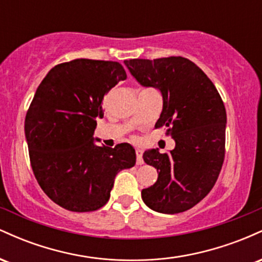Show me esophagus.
Returning <instances> with one entry per match:
<instances>
[{"label":"esophagus","instance_id":"obj_1","mask_svg":"<svg viewBox=\"0 0 262 262\" xmlns=\"http://www.w3.org/2000/svg\"><path fill=\"white\" fill-rule=\"evenodd\" d=\"M135 154H137V164L138 165H143L144 160H143V150L138 148L135 150Z\"/></svg>","mask_w":262,"mask_h":262}]
</instances>
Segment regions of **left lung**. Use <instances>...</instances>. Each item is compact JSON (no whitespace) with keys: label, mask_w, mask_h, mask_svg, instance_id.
<instances>
[{"label":"left lung","mask_w":262,"mask_h":262,"mask_svg":"<svg viewBox=\"0 0 262 262\" xmlns=\"http://www.w3.org/2000/svg\"><path fill=\"white\" fill-rule=\"evenodd\" d=\"M124 64L141 86L160 91L162 112L155 128H167L175 140L167 154L159 149L143 154L159 175L141 191V198L155 212H185L209 193L221 172L227 124L223 101L208 76L182 56L132 59Z\"/></svg>","instance_id":"obj_1"}]
</instances>
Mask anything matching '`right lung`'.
Listing matches in <instances>:
<instances>
[{"label":"right lung","mask_w":262,"mask_h":262,"mask_svg":"<svg viewBox=\"0 0 262 262\" xmlns=\"http://www.w3.org/2000/svg\"><path fill=\"white\" fill-rule=\"evenodd\" d=\"M127 79L117 61L76 59L54 66L35 91L25 133L35 179L48 197L73 212L108 202L114 179L135 165L130 144L96 145L104 95Z\"/></svg>","instance_id":"add662e5"}]
</instances>
